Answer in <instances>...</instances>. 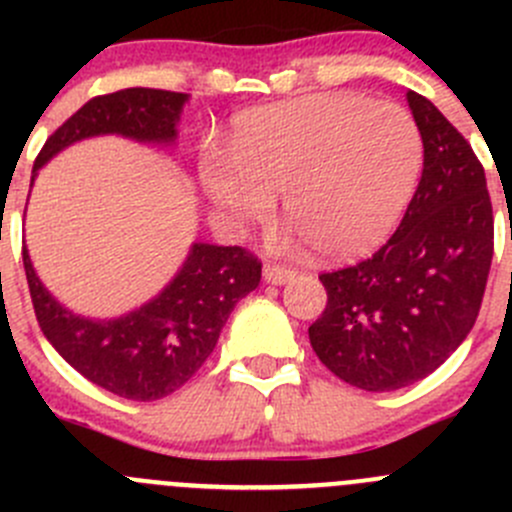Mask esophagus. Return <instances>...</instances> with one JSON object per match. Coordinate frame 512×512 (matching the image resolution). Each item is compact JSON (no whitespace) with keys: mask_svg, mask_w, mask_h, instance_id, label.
<instances>
[{"mask_svg":"<svg viewBox=\"0 0 512 512\" xmlns=\"http://www.w3.org/2000/svg\"><path fill=\"white\" fill-rule=\"evenodd\" d=\"M262 275H265V280L272 282V285H285V282L294 280V270L282 265H265Z\"/></svg>","mask_w":512,"mask_h":512,"instance_id":"esophagus-1","label":"esophagus"}]
</instances>
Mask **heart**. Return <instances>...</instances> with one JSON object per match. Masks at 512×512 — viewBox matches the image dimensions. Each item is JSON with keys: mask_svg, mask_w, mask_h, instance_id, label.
<instances>
[{"mask_svg": "<svg viewBox=\"0 0 512 512\" xmlns=\"http://www.w3.org/2000/svg\"><path fill=\"white\" fill-rule=\"evenodd\" d=\"M423 138L409 111L356 94H314L252 108L232 126L230 156L208 148L200 175L232 225L285 218L332 260L391 235L414 198Z\"/></svg>", "mask_w": 512, "mask_h": 512, "instance_id": "1", "label": "heart"}]
</instances>
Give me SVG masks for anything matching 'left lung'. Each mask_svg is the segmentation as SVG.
<instances>
[{"label":"left lung","instance_id":"left-lung-1","mask_svg":"<svg viewBox=\"0 0 512 512\" xmlns=\"http://www.w3.org/2000/svg\"><path fill=\"white\" fill-rule=\"evenodd\" d=\"M423 173L404 220L369 260L322 272L327 307L309 327L324 366L364 391L426 379L476 324L493 260V205L471 143L409 91Z\"/></svg>","mask_w":512,"mask_h":512}]
</instances>
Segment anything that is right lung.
I'll return each mask as SVG.
<instances>
[{"label": "right lung", "mask_w": 512, "mask_h": 512, "mask_svg": "<svg viewBox=\"0 0 512 512\" xmlns=\"http://www.w3.org/2000/svg\"><path fill=\"white\" fill-rule=\"evenodd\" d=\"M185 98L160 89H123L91 98L46 138L34 173L61 148L101 133L173 141ZM22 257L36 322L51 347L81 376L131 401L163 399L193 379L213 354L235 304L262 277V262L245 247L195 242L183 270L156 299L121 319L94 322L71 314L46 292L27 247Z\"/></svg>", "instance_id": "obj_1"}]
</instances>
